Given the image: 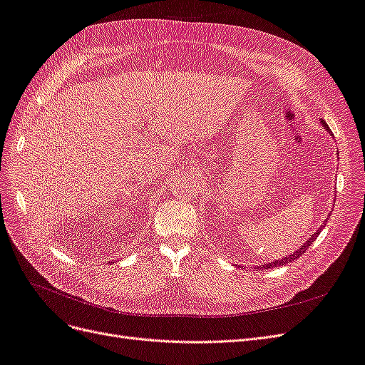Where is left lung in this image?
Segmentation results:
<instances>
[{"label": "left lung", "instance_id": "left-lung-1", "mask_svg": "<svg viewBox=\"0 0 365 365\" xmlns=\"http://www.w3.org/2000/svg\"><path fill=\"white\" fill-rule=\"evenodd\" d=\"M319 123H322L323 125V128L329 132V134H330V137H334V134H332V130H330L329 129V126H327V123H326V121L324 120H319ZM336 155H338V158H339V152H336ZM329 216H330V213L327 215V217H326V220H324V222H323V225L322 227H319L317 231H315V233L311 236V237H309L306 242H304V244L300 247V248H298V250H295L294 252H291L289 254V256H286V257H282V259H279V260H274V262H269V263H264V264H259V267H254V269H262V268H264V269H268V268H274V267H280V264H286V263H289V262H292V260H295V259H298V257H300L302 256V254L309 248V247H311L312 245V242L318 237V235H319V231H322L323 230V227L326 225V222H327V219H329Z\"/></svg>", "mask_w": 365, "mask_h": 365}]
</instances>
